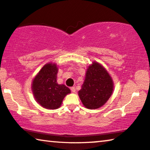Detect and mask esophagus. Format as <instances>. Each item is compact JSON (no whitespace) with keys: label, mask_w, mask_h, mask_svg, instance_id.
Returning a JSON list of instances; mask_svg holds the SVG:
<instances>
[{"label":"esophagus","mask_w":150,"mask_h":150,"mask_svg":"<svg viewBox=\"0 0 150 150\" xmlns=\"http://www.w3.org/2000/svg\"><path fill=\"white\" fill-rule=\"evenodd\" d=\"M70 89H71V91L72 93H75L76 92V88H75L74 86H72V87H71Z\"/></svg>","instance_id":"34e87169"}]
</instances>
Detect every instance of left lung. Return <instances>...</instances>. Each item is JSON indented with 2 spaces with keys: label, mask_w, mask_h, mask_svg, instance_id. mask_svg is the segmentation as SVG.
Masks as SVG:
<instances>
[{
  "label": "left lung",
  "mask_w": 150,
  "mask_h": 150,
  "mask_svg": "<svg viewBox=\"0 0 150 150\" xmlns=\"http://www.w3.org/2000/svg\"><path fill=\"white\" fill-rule=\"evenodd\" d=\"M113 90L114 82L109 73L102 65L94 62L86 70L79 95L86 108L98 109L109 99Z\"/></svg>",
  "instance_id": "8db88e82"
}]
</instances>
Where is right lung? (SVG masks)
I'll use <instances>...</instances> for the list:
<instances>
[{
  "mask_svg": "<svg viewBox=\"0 0 150 150\" xmlns=\"http://www.w3.org/2000/svg\"><path fill=\"white\" fill-rule=\"evenodd\" d=\"M58 68L57 65L48 63L42 67L34 77L32 90L36 101L46 109H57L63 99L70 90L64 84L57 82Z\"/></svg>",
  "mask_w": 150,
  "mask_h": 150,
  "instance_id": "1",
  "label": "right lung"
}]
</instances>
